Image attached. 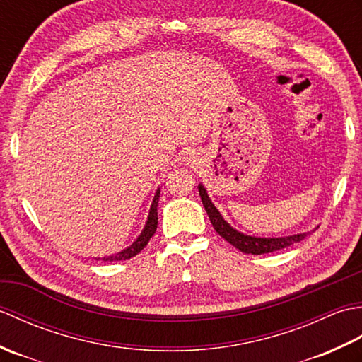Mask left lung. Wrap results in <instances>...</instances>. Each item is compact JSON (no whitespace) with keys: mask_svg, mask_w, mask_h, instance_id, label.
I'll return each mask as SVG.
<instances>
[{"mask_svg":"<svg viewBox=\"0 0 362 362\" xmlns=\"http://www.w3.org/2000/svg\"><path fill=\"white\" fill-rule=\"evenodd\" d=\"M199 194H201L202 204L205 206L206 214H209V218L211 221L213 228L216 230V232L222 238H224L227 243H230L233 247H236L238 250H241L244 253H252V255L271 253L275 250L289 247V245L296 244V243H300L302 240H305L306 235L310 233V232H305V233L279 236V238H261V236L245 235L243 232H238L236 228H233L224 218H222V214L211 202V199L209 197V193H206V189L202 183H199Z\"/></svg>","mask_w":362,"mask_h":362,"instance_id":"1","label":"left lung"}]
</instances>
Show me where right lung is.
I'll use <instances>...</instances> for the list:
<instances>
[{
  "label": "right lung",
  "mask_w": 362,
  "mask_h": 362,
  "mask_svg": "<svg viewBox=\"0 0 362 362\" xmlns=\"http://www.w3.org/2000/svg\"><path fill=\"white\" fill-rule=\"evenodd\" d=\"M158 197H160V188H157L156 196H153V199H152L151 210H149V214H148V221H146V224H144V228L141 230V233L138 235L136 240L129 245V247L122 249L118 253H113V255L104 257V258H95V259H103V261H109V263H113V261L129 259V258L135 257L136 253H140L144 249V245L149 243L152 235L156 233V230H157V224H158V214H157Z\"/></svg>",
  "instance_id": "right-lung-1"
}]
</instances>
